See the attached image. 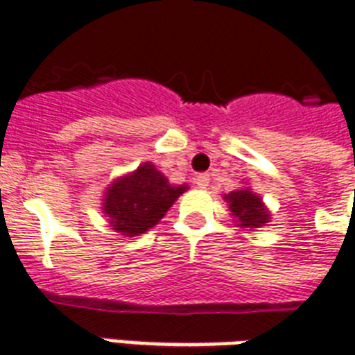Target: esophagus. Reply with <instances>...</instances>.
I'll return each instance as SVG.
<instances>
[{"label":"esophagus","mask_w":355,"mask_h":355,"mask_svg":"<svg viewBox=\"0 0 355 355\" xmlns=\"http://www.w3.org/2000/svg\"><path fill=\"white\" fill-rule=\"evenodd\" d=\"M196 184H197V188L207 189L208 184H210V177H208V175H197Z\"/></svg>","instance_id":"obj_1"}]
</instances>
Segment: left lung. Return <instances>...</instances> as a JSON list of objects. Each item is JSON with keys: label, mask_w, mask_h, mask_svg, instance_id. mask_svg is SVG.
Here are the masks:
<instances>
[{"label": "left lung", "mask_w": 355, "mask_h": 355, "mask_svg": "<svg viewBox=\"0 0 355 355\" xmlns=\"http://www.w3.org/2000/svg\"><path fill=\"white\" fill-rule=\"evenodd\" d=\"M223 199L229 207L232 221L243 231H257L272 220V214L262 201V197L255 193L248 184L225 193Z\"/></svg>", "instance_id": "1"}]
</instances>
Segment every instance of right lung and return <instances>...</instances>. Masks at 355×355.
<instances>
[{
  "mask_svg": "<svg viewBox=\"0 0 355 355\" xmlns=\"http://www.w3.org/2000/svg\"><path fill=\"white\" fill-rule=\"evenodd\" d=\"M188 184H171L154 164L143 162L134 171L113 178L105 188L102 212L113 231L123 236H139L166 216Z\"/></svg>",
  "mask_w": 355,
  "mask_h": 355,
  "instance_id": "add662e5",
  "label": "right lung"
}]
</instances>
